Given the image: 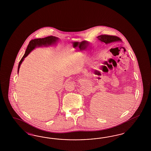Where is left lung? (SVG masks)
Masks as SVG:
<instances>
[{"label":"left lung","mask_w":151,"mask_h":151,"mask_svg":"<svg viewBox=\"0 0 151 151\" xmlns=\"http://www.w3.org/2000/svg\"><path fill=\"white\" fill-rule=\"evenodd\" d=\"M97 38L101 41L105 42L106 44L113 41L121 40V39L119 37L114 36V35H101L98 36Z\"/></svg>","instance_id":"1"}]
</instances>
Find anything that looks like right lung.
<instances>
[{"mask_svg":"<svg viewBox=\"0 0 151 151\" xmlns=\"http://www.w3.org/2000/svg\"><path fill=\"white\" fill-rule=\"evenodd\" d=\"M58 40V38L56 37L53 36L46 37L44 38H40V39H32L29 42V44L27 46V49L25 51V54L24 55L23 58H22L21 60L19 62L18 65V73H19V68L20 66V65L22 63L23 60L25 58H26L29 54L37 46H40L42 45H50L51 44H55L56 41Z\"/></svg>","mask_w":151,"mask_h":151,"instance_id":"obj_1","label":"right lung"}]
</instances>
